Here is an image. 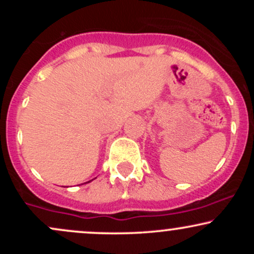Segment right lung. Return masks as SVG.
<instances>
[{"label": "right lung", "mask_w": 254, "mask_h": 254, "mask_svg": "<svg viewBox=\"0 0 254 254\" xmlns=\"http://www.w3.org/2000/svg\"><path fill=\"white\" fill-rule=\"evenodd\" d=\"M89 182H92V180H89ZM89 182H88V183H89ZM84 184H86V183H84Z\"/></svg>", "instance_id": "obj_1"}]
</instances>
